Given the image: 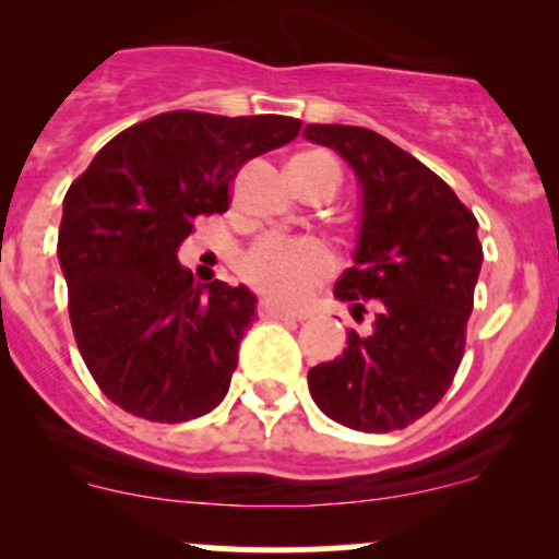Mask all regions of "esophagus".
<instances>
[{
	"label": "esophagus",
	"mask_w": 559,
	"mask_h": 559,
	"mask_svg": "<svg viewBox=\"0 0 559 559\" xmlns=\"http://www.w3.org/2000/svg\"><path fill=\"white\" fill-rule=\"evenodd\" d=\"M257 313L262 316V319H284V321H300V319H306V316L302 313H295V311H286V308H281V306H275V302H270V300H262L257 306Z\"/></svg>",
	"instance_id": "esophagus-1"
}]
</instances>
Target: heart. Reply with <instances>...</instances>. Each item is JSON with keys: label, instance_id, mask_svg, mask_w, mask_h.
Returning a JSON list of instances; mask_svg holds the SVG:
<instances>
[{"label": "heart", "instance_id": "obj_1", "mask_svg": "<svg viewBox=\"0 0 559 559\" xmlns=\"http://www.w3.org/2000/svg\"><path fill=\"white\" fill-rule=\"evenodd\" d=\"M292 165L313 167V170L324 167L335 175V186L341 183V173L326 154H302ZM332 270H335V257L319 240H286L275 235L257 240L240 259V275L248 284L284 306L308 300L316 286L330 278Z\"/></svg>", "mask_w": 559, "mask_h": 559}]
</instances>
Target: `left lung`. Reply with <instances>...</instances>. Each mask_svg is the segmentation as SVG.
Masks as SVG:
<instances>
[{"instance_id":"8db88e82","label":"left lung","mask_w":559,"mask_h":559,"mask_svg":"<svg viewBox=\"0 0 559 559\" xmlns=\"http://www.w3.org/2000/svg\"><path fill=\"white\" fill-rule=\"evenodd\" d=\"M311 143L337 151L362 186L354 267L335 284L370 335L348 330L332 362L308 370L313 403L337 425L392 432L436 408L465 354L481 243L460 197L408 151L365 127L308 123Z\"/></svg>"}]
</instances>
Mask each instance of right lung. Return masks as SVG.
I'll return each instance as SVG.
<instances>
[{
  "label": "right lung",
  "instance_id": "right-lung-1",
  "mask_svg": "<svg viewBox=\"0 0 559 559\" xmlns=\"http://www.w3.org/2000/svg\"><path fill=\"white\" fill-rule=\"evenodd\" d=\"M289 116L173 110L123 129L70 186L59 262L78 352L97 386L148 421L197 419L227 394L251 289L194 284L178 248L194 218L224 213L253 156L292 143Z\"/></svg>",
  "mask_w": 559,
  "mask_h": 559
}]
</instances>
